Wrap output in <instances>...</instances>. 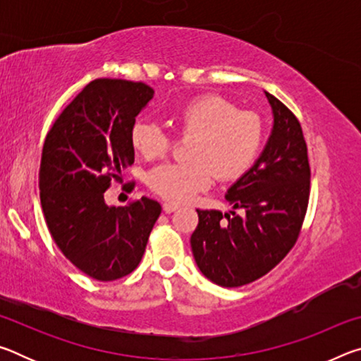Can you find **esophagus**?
Returning a JSON list of instances; mask_svg holds the SVG:
<instances>
[{"instance_id":"obj_1","label":"esophagus","mask_w":361,"mask_h":361,"mask_svg":"<svg viewBox=\"0 0 361 361\" xmlns=\"http://www.w3.org/2000/svg\"><path fill=\"white\" fill-rule=\"evenodd\" d=\"M162 209H164V212H166V213H173L176 209H178V205H176V204L166 202V204L162 205Z\"/></svg>"}]
</instances>
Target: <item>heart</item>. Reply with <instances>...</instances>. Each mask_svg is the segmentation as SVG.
I'll use <instances>...</instances> for the list:
<instances>
[{"label": "heart", "mask_w": 361, "mask_h": 361, "mask_svg": "<svg viewBox=\"0 0 361 361\" xmlns=\"http://www.w3.org/2000/svg\"><path fill=\"white\" fill-rule=\"evenodd\" d=\"M183 137H192L189 162H167L154 167L148 185L170 202H188L209 188L212 173L219 180H234L245 173L258 156L262 122L255 113L239 111L219 95L189 100L176 113ZM130 143L140 156L154 159L172 146V137L154 122L137 121L130 129Z\"/></svg>", "instance_id": "obj_1"}]
</instances>
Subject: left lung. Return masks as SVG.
<instances>
[{
  "instance_id": "obj_1",
  "label": "left lung",
  "mask_w": 361,
  "mask_h": 361,
  "mask_svg": "<svg viewBox=\"0 0 361 361\" xmlns=\"http://www.w3.org/2000/svg\"><path fill=\"white\" fill-rule=\"evenodd\" d=\"M272 130L264 149L228 192L243 215L197 210L191 235L195 264L213 283L235 288L266 276L296 243L307 210L310 167L296 116L269 92Z\"/></svg>"
}]
</instances>
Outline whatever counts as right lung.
<instances>
[{
    "mask_svg": "<svg viewBox=\"0 0 361 361\" xmlns=\"http://www.w3.org/2000/svg\"><path fill=\"white\" fill-rule=\"evenodd\" d=\"M154 90L143 82L95 79L66 106L42 146L39 197L54 242L100 282L130 274L143 258L161 205L142 197L105 202L111 181L133 164L130 129Z\"/></svg>",
    "mask_w": 361,
    "mask_h": 361,
    "instance_id": "1",
    "label": "right lung"
}]
</instances>
